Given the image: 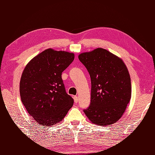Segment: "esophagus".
<instances>
[{"instance_id":"34e87169","label":"esophagus","mask_w":155,"mask_h":155,"mask_svg":"<svg viewBox=\"0 0 155 155\" xmlns=\"http://www.w3.org/2000/svg\"><path fill=\"white\" fill-rule=\"evenodd\" d=\"M73 98H74V103H78V97H77V96H74Z\"/></svg>"}]
</instances>
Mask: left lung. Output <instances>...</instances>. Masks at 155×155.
<instances>
[{"label":"left lung","mask_w":155,"mask_h":155,"mask_svg":"<svg viewBox=\"0 0 155 155\" xmlns=\"http://www.w3.org/2000/svg\"><path fill=\"white\" fill-rule=\"evenodd\" d=\"M90 74L91 104L83 111L92 123L107 126L118 121L131 97L130 77L122 59L98 48L78 55Z\"/></svg>","instance_id":"8db88e82"}]
</instances>
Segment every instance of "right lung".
Here are the masks:
<instances>
[{
  "instance_id": "obj_1",
  "label": "right lung",
  "mask_w": 155,
  "mask_h": 155,
  "mask_svg": "<svg viewBox=\"0 0 155 155\" xmlns=\"http://www.w3.org/2000/svg\"><path fill=\"white\" fill-rule=\"evenodd\" d=\"M73 53L48 48L24 69L20 82L23 105L38 124L51 127L61 121L74 100L66 92L62 72L74 61Z\"/></svg>"
}]
</instances>
